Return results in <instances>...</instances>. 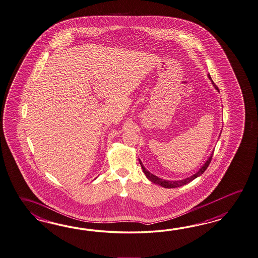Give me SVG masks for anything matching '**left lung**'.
<instances>
[{"label": "left lung", "mask_w": 258, "mask_h": 258, "mask_svg": "<svg viewBox=\"0 0 258 258\" xmlns=\"http://www.w3.org/2000/svg\"><path fill=\"white\" fill-rule=\"evenodd\" d=\"M209 79L212 80V78H211V76H210V75H209ZM212 84H213L214 88H215L217 91H219L218 87L215 85V83H214L213 81H212ZM213 152H214V151L212 152V153L211 154V156L209 157V159L206 161L205 164L200 167V169H199V171L197 172L196 174L191 175V177H188V178H184V179H180V180H166V179H163V178H158L157 176L153 175V174H152L151 172H149L147 169H146L143 164L141 163L140 159H139V164H140L141 167H142V170H143V172L145 173L146 177L148 178V179H150V180L152 181V183L160 185V186L165 187V188H177V187H180V186H183V185L187 184V183L191 182V180H194L195 178H198L199 176H201V175L205 172L206 169L208 168L209 165L211 164V162H212V155H213Z\"/></svg>", "instance_id": "obj_1"}]
</instances>
